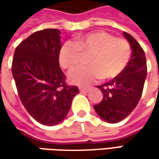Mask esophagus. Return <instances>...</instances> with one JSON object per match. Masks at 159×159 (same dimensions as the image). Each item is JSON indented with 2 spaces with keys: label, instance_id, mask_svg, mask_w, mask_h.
Returning a JSON list of instances; mask_svg holds the SVG:
<instances>
[{
  "label": "esophagus",
  "instance_id": "obj_1",
  "mask_svg": "<svg viewBox=\"0 0 159 159\" xmlns=\"http://www.w3.org/2000/svg\"><path fill=\"white\" fill-rule=\"evenodd\" d=\"M79 91L81 93H87L88 91H89V89L88 88H79Z\"/></svg>",
  "mask_w": 159,
  "mask_h": 159
}]
</instances>
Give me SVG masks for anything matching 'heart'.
Returning <instances> with one entry per match:
<instances>
[{
	"mask_svg": "<svg viewBox=\"0 0 159 159\" xmlns=\"http://www.w3.org/2000/svg\"><path fill=\"white\" fill-rule=\"evenodd\" d=\"M81 52L89 53L87 63L68 75L70 83L88 86L100 78L111 79L118 76L129 63L132 49L124 39H116L104 31L90 32L76 38L75 42L66 41L59 52V61L62 68L73 69L80 61Z\"/></svg>",
	"mask_w": 159,
	"mask_h": 159,
	"instance_id": "b5f03b06",
	"label": "heart"
}]
</instances>
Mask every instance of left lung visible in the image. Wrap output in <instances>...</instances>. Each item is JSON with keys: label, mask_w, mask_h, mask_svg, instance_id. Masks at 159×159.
<instances>
[{"label": "left lung", "mask_w": 159, "mask_h": 159, "mask_svg": "<svg viewBox=\"0 0 159 159\" xmlns=\"http://www.w3.org/2000/svg\"><path fill=\"white\" fill-rule=\"evenodd\" d=\"M123 36L130 43L132 56L128 65L118 76L98 85L103 94L101 102L94 106L98 115L110 123H117L137 106L142 96L147 67L144 51L140 44L128 33Z\"/></svg>", "instance_id": "left-lung-1"}]
</instances>
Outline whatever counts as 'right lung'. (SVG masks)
<instances>
[{
    "label": "right lung",
    "mask_w": 159,
    "mask_h": 159,
    "mask_svg": "<svg viewBox=\"0 0 159 159\" xmlns=\"http://www.w3.org/2000/svg\"><path fill=\"white\" fill-rule=\"evenodd\" d=\"M61 31L47 28L33 33L15 50L12 73L22 104L39 123L59 124L70 111L78 87L67 85L60 68Z\"/></svg>",
    "instance_id": "1"
}]
</instances>
